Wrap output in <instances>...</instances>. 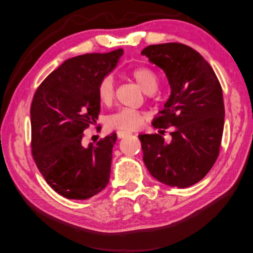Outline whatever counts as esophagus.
<instances>
[{
    "mask_svg": "<svg viewBox=\"0 0 253 253\" xmlns=\"http://www.w3.org/2000/svg\"><path fill=\"white\" fill-rule=\"evenodd\" d=\"M127 135V133H124V132H118V138L119 139H122V138H124V136H126Z\"/></svg>",
    "mask_w": 253,
    "mask_h": 253,
    "instance_id": "1",
    "label": "esophagus"
}]
</instances>
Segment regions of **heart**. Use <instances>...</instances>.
Instances as JSON below:
<instances>
[{
    "label": "heart",
    "instance_id": "b5f03b06",
    "mask_svg": "<svg viewBox=\"0 0 253 253\" xmlns=\"http://www.w3.org/2000/svg\"><path fill=\"white\" fill-rule=\"evenodd\" d=\"M134 78L141 89L146 94H152L158 86V78L151 69L139 67L132 72ZM97 96L99 102L104 105H110L114 98V81L113 77L107 75L103 77L97 86ZM147 121V117L141 112L122 109L117 113L107 118L106 124L112 130H118L124 133H130L141 129Z\"/></svg>",
    "mask_w": 253,
    "mask_h": 253
}]
</instances>
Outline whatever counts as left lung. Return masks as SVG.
Masks as SVG:
<instances>
[{
	"mask_svg": "<svg viewBox=\"0 0 253 253\" xmlns=\"http://www.w3.org/2000/svg\"><path fill=\"white\" fill-rule=\"evenodd\" d=\"M141 55L164 70L171 88L152 121L158 133L139 135L144 165L160 183L189 187L206 176L220 152L225 115L221 84L208 61L186 44H151ZM168 127L167 144L162 135Z\"/></svg>",
	"mask_w": 253,
	"mask_h": 253,
	"instance_id": "obj_1",
	"label": "left lung"
}]
</instances>
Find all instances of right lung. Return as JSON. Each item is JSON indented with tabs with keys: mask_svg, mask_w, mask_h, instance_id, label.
<instances>
[{
	"mask_svg": "<svg viewBox=\"0 0 253 253\" xmlns=\"http://www.w3.org/2000/svg\"><path fill=\"white\" fill-rule=\"evenodd\" d=\"M122 55V49H117L69 58L49 74L33 96V159L48 185L69 200H87L109 184L117 133L87 147L82 139L101 110L99 82L117 67Z\"/></svg>",
	"mask_w": 253,
	"mask_h": 253,
	"instance_id": "obj_1",
	"label": "right lung"
}]
</instances>
